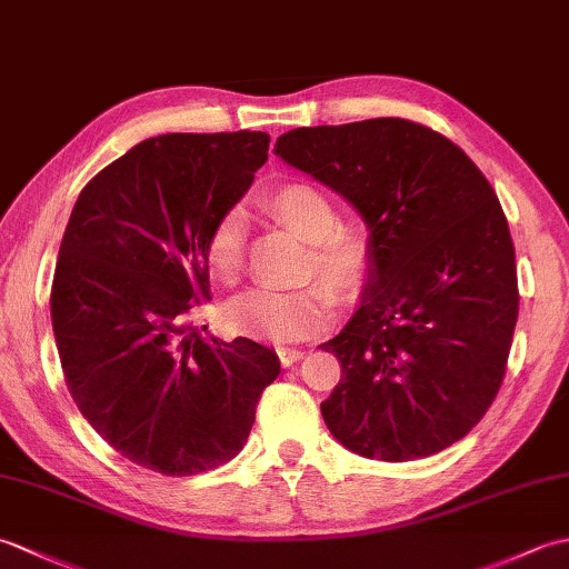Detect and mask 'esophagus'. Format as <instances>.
I'll list each match as a JSON object with an SVG mask.
<instances>
[{
  "instance_id": "34e87169",
  "label": "esophagus",
  "mask_w": 569,
  "mask_h": 569,
  "mask_svg": "<svg viewBox=\"0 0 569 569\" xmlns=\"http://www.w3.org/2000/svg\"><path fill=\"white\" fill-rule=\"evenodd\" d=\"M306 357L303 349H296V347H278V359H281L283 367H293L296 361H300Z\"/></svg>"
}]
</instances>
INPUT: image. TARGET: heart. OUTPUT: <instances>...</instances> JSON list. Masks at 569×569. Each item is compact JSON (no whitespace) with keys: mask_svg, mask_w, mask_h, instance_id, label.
I'll list each match as a JSON object with an SVG mask.
<instances>
[{"mask_svg":"<svg viewBox=\"0 0 569 569\" xmlns=\"http://www.w3.org/2000/svg\"><path fill=\"white\" fill-rule=\"evenodd\" d=\"M263 204L276 220L310 241L308 273H320L345 298L365 288L377 251L367 229L340 224V212L328 192L308 180H293L271 190ZM244 247L247 217L241 210H229L212 224L204 241V261L214 281H237L244 263ZM327 284L312 281L298 291L253 288L229 303L227 322L241 335L276 345L308 340L335 318L337 296Z\"/></svg>","mask_w":569,"mask_h":569,"instance_id":"heart-1","label":"heart"}]
</instances>
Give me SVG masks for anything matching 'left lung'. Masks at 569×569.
I'll list each match as a JSON object with an SVG mask.
<instances>
[{
  "label": "left lung",
  "mask_w": 569,
  "mask_h": 569,
  "mask_svg": "<svg viewBox=\"0 0 569 569\" xmlns=\"http://www.w3.org/2000/svg\"><path fill=\"white\" fill-rule=\"evenodd\" d=\"M273 151L352 202L377 251L355 316L320 345L342 361L320 403L335 440L383 462L462 440L499 393L518 318L489 180L450 139L398 117L291 129Z\"/></svg>",
  "instance_id": "1"
}]
</instances>
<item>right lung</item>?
Here are the masks:
<instances>
[{
    "mask_svg": "<svg viewBox=\"0 0 569 569\" xmlns=\"http://www.w3.org/2000/svg\"><path fill=\"white\" fill-rule=\"evenodd\" d=\"M269 141H141L82 188L60 241L51 320L72 401L119 455L166 477L237 457L281 373L273 349L188 322L210 300L204 241L251 188Z\"/></svg>",
    "mask_w": 569,
    "mask_h": 569,
    "instance_id": "add662e5",
    "label": "right lung"
}]
</instances>
